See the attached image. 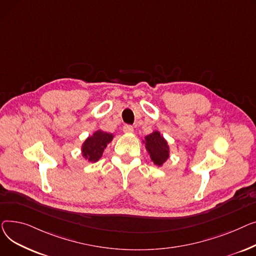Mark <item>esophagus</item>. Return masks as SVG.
Segmentation results:
<instances>
[{
    "label": "esophagus",
    "mask_w": 256,
    "mask_h": 256,
    "mask_svg": "<svg viewBox=\"0 0 256 256\" xmlns=\"http://www.w3.org/2000/svg\"><path fill=\"white\" fill-rule=\"evenodd\" d=\"M123 131L125 133H132L133 132V126H131V125H124L123 126Z\"/></svg>",
    "instance_id": "obj_1"
}]
</instances>
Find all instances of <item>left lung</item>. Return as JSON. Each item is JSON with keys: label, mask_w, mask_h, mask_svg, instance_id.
<instances>
[{"label": "left lung", "mask_w": 256, "mask_h": 256, "mask_svg": "<svg viewBox=\"0 0 256 256\" xmlns=\"http://www.w3.org/2000/svg\"><path fill=\"white\" fill-rule=\"evenodd\" d=\"M146 148L151 155L152 160L158 166L166 161L170 156V148L166 140H165L158 131L148 134L146 136Z\"/></svg>", "instance_id": "1"}]
</instances>
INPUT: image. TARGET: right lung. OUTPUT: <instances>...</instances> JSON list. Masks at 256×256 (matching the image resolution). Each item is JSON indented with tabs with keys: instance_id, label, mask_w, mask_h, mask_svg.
Returning <instances> with one entry per match:
<instances>
[{
	"instance_id": "right-lung-1",
	"label": "right lung",
	"mask_w": 256,
	"mask_h": 256,
	"mask_svg": "<svg viewBox=\"0 0 256 256\" xmlns=\"http://www.w3.org/2000/svg\"><path fill=\"white\" fill-rule=\"evenodd\" d=\"M112 140V135L103 131H96L93 136L86 140L82 146V155L88 158V161L96 162L102 156L104 148Z\"/></svg>"
}]
</instances>
